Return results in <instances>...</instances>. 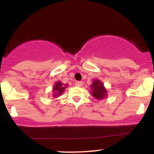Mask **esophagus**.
<instances>
[{
	"instance_id": "esophagus-1",
	"label": "esophagus",
	"mask_w": 154,
	"mask_h": 154,
	"mask_svg": "<svg viewBox=\"0 0 154 154\" xmlns=\"http://www.w3.org/2000/svg\"><path fill=\"white\" fill-rule=\"evenodd\" d=\"M75 85L77 86V87H81L82 85V82H81V81H76Z\"/></svg>"
}]
</instances>
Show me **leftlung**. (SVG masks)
<instances>
[{
	"label": "left lung",
	"instance_id": "left-lung-1",
	"mask_svg": "<svg viewBox=\"0 0 154 154\" xmlns=\"http://www.w3.org/2000/svg\"><path fill=\"white\" fill-rule=\"evenodd\" d=\"M91 94L98 100H102L107 96L106 89L104 88L103 84L98 79H94L91 85Z\"/></svg>",
	"mask_w": 154,
	"mask_h": 154
}]
</instances>
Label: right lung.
Masks as SVG:
<instances>
[{
  "instance_id": "1",
  "label": "right lung",
  "mask_w": 154,
  "mask_h": 154,
  "mask_svg": "<svg viewBox=\"0 0 154 154\" xmlns=\"http://www.w3.org/2000/svg\"><path fill=\"white\" fill-rule=\"evenodd\" d=\"M67 86H68L67 84L63 85L61 82H56L54 88H53V93H54L53 95H54V98H57L58 96L62 94L63 92L66 89V88H67Z\"/></svg>"
}]
</instances>
